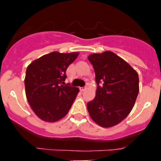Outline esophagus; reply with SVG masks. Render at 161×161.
Masks as SVG:
<instances>
[{"label":"esophagus","instance_id":"esophagus-1","mask_svg":"<svg viewBox=\"0 0 161 161\" xmlns=\"http://www.w3.org/2000/svg\"><path fill=\"white\" fill-rule=\"evenodd\" d=\"M85 89H86V87H80V90L81 91V92L85 91Z\"/></svg>","mask_w":161,"mask_h":161}]
</instances>
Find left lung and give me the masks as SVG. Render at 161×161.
Instances as JSON below:
<instances>
[{
    "instance_id": "1",
    "label": "left lung",
    "mask_w": 161,
    "mask_h": 161,
    "mask_svg": "<svg viewBox=\"0 0 161 161\" xmlns=\"http://www.w3.org/2000/svg\"><path fill=\"white\" fill-rule=\"evenodd\" d=\"M97 85L94 99L88 102L91 119L102 127L119 124L131 111L138 93L139 76L114 52L89 55Z\"/></svg>"
}]
</instances>
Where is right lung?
Wrapping results in <instances>:
<instances>
[{"instance_id": "1", "label": "right lung", "mask_w": 161, "mask_h": 161, "mask_svg": "<svg viewBox=\"0 0 161 161\" xmlns=\"http://www.w3.org/2000/svg\"><path fill=\"white\" fill-rule=\"evenodd\" d=\"M78 55L53 52L35 59L26 68L25 95L33 111L42 120L54 123L69 111L79 89L63 85L67 68Z\"/></svg>"}]
</instances>
